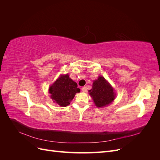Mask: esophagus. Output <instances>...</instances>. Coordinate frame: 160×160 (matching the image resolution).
Wrapping results in <instances>:
<instances>
[{
	"instance_id": "obj_1",
	"label": "esophagus",
	"mask_w": 160,
	"mask_h": 160,
	"mask_svg": "<svg viewBox=\"0 0 160 160\" xmlns=\"http://www.w3.org/2000/svg\"><path fill=\"white\" fill-rule=\"evenodd\" d=\"M81 90L83 92H87V91H88V89H87V87H83V88H81Z\"/></svg>"
}]
</instances>
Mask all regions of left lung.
<instances>
[{
  "instance_id": "left-lung-1",
  "label": "left lung",
  "mask_w": 160,
  "mask_h": 160,
  "mask_svg": "<svg viewBox=\"0 0 160 160\" xmlns=\"http://www.w3.org/2000/svg\"><path fill=\"white\" fill-rule=\"evenodd\" d=\"M89 92L98 108L105 107L115 99V95L112 87L101 76L99 77L98 79L94 81L92 89Z\"/></svg>"
}]
</instances>
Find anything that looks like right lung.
<instances>
[{"instance_id": "obj_1", "label": "right lung", "mask_w": 160, "mask_h": 160, "mask_svg": "<svg viewBox=\"0 0 160 160\" xmlns=\"http://www.w3.org/2000/svg\"><path fill=\"white\" fill-rule=\"evenodd\" d=\"M80 92L77 84L69 78V75H61L49 88L51 98L61 107L70 104L77 93Z\"/></svg>"}]
</instances>
